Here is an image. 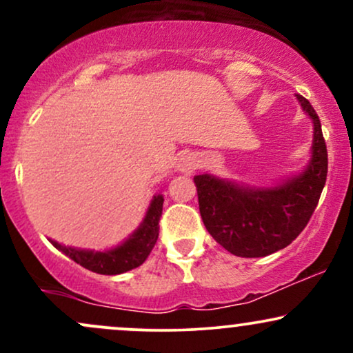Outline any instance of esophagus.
Here are the masks:
<instances>
[{"label": "esophagus", "mask_w": 353, "mask_h": 353, "mask_svg": "<svg viewBox=\"0 0 353 353\" xmlns=\"http://www.w3.org/2000/svg\"><path fill=\"white\" fill-rule=\"evenodd\" d=\"M197 163H199V161L196 159V156H194V154H184V156L179 159V163H177V171H181L184 174L194 172L197 169V165H199Z\"/></svg>", "instance_id": "34e87169"}]
</instances>
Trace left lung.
<instances>
[{
  "label": "left lung",
  "instance_id": "left-lung-1",
  "mask_svg": "<svg viewBox=\"0 0 353 353\" xmlns=\"http://www.w3.org/2000/svg\"><path fill=\"white\" fill-rule=\"evenodd\" d=\"M297 98L314 121L312 161L301 176L275 189H242L209 174L194 177L205 229L239 257H265L292 244L309 224L325 185L329 156L322 124L309 101Z\"/></svg>",
  "mask_w": 353,
  "mask_h": 353
}]
</instances>
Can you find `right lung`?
Listing matches in <instances>:
<instances>
[{"mask_svg": "<svg viewBox=\"0 0 353 353\" xmlns=\"http://www.w3.org/2000/svg\"><path fill=\"white\" fill-rule=\"evenodd\" d=\"M163 196H156L149 205L144 222L124 244L108 252H92L64 247L51 241L56 249L71 257L76 264L83 265L91 272L103 275H116L139 267L149 257L159 237V221L163 214Z\"/></svg>", "mask_w": 353, "mask_h": 353, "instance_id": "right-lung-1", "label": "right lung"}]
</instances>
